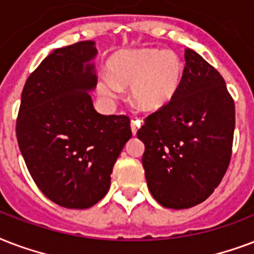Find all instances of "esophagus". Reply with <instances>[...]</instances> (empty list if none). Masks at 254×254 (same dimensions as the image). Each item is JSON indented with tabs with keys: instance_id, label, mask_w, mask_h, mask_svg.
I'll use <instances>...</instances> for the list:
<instances>
[{
	"instance_id": "1",
	"label": "esophagus",
	"mask_w": 254,
	"mask_h": 254,
	"mask_svg": "<svg viewBox=\"0 0 254 254\" xmlns=\"http://www.w3.org/2000/svg\"><path fill=\"white\" fill-rule=\"evenodd\" d=\"M139 127H140V122H139V121H132V122H131V131H132L133 135H136Z\"/></svg>"
}]
</instances>
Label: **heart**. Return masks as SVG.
Listing matches in <instances>:
<instances>
[{"instance_id":"b5f03b06","label":"heart","mask_w":254,"mask_h":254,"mask_svg":"<svg viewBox=\"0 0 254 254\" xmlns=\"http://www.w3.org/2000/svg\"><path fill=\"white\" fill-rule=\"evenodd\" d=\"M109 75L96 83L99 95L117 99L121 87L129 86V99L144 113H159L174 102L182 87L186 66L172 52L132 49L114 54L107 64Z\"/></svg>"}]
</instances>
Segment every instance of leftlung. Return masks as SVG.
<instances>
[{
    "label": "left lung",
    "mask_w": 254,
    "mask_h": 254,
    "mask_svg": "<svg viewBox=\"0 0 254 254\" xmlns=\"http://www.w3.org/2000/svg\"><path fill=\"white\" fill-rule=\"evenodd\" d=\"M186 72L167 109L148 115L137 131L147 186L166 208L207 200L223 180L232 155L235 102L225 80L197 53L186 50Z\"/></svg>",
    "instance_id": "left-lung-1"
}]
</instances>
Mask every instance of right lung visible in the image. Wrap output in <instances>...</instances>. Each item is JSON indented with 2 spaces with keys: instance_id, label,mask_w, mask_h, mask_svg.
<instances>
[{
  "instance_id": "obj_1",
  "label": "right lung",
  "mask_w": 254,
  "mask_h": 254,
  "mask_svg": "<svg viewBox=\"0 0 254 254\" xmlns=\"http://www.w3.org/2000/svg\"><path fill=\"white\" fill-rule=\"evenodd\" d=\"M95 42L57 49L23 86L15 125L19 149L39 190L61 207L86 209L105 197L118 156L132 136L129 118L92 106Z\"/></svg>"
}]
</instances>
